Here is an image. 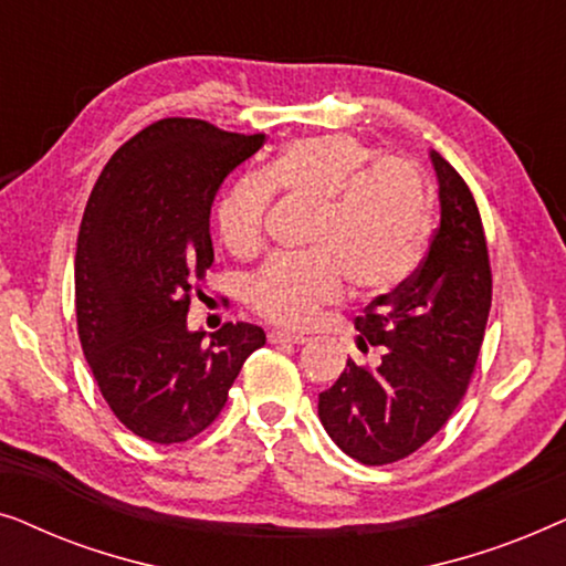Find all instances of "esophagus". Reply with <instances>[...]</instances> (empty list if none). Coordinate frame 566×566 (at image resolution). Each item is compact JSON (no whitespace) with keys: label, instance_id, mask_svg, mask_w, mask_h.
Masks as SVG:
<instances>
[{"label":"esophagus","instance_id":"1","mask_svg":"<svg viewBox=\"0 0 566 566\" xmlns=\"http://www.w3.org/2000/svg\"><path fill=\"white\" fill-rule=\"evenodd\" d=\"M268 339L273 345H281V343H293V345H304L306 343V335H301V332H291V329H270L268 332Z\"/></svg>","mask_w":566,"mask_h":566}]
</instances>
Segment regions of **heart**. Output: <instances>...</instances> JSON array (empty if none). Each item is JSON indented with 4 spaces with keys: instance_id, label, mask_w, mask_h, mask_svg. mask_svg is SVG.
I'll return each mask as SVG.
<instances>
[{
    "instance_id": "b5f03b06",
    "label": "heart",
    "mask_w": 566,
    "mask_h": 566,
    "mask_svg": "<svg viewBox=\"0 0 566 566\" xmlns=\"http://www.w3.org/2000/svg\"><path fill=\"white\" fill-rule=\"evenodd\" d=\"M273 190L316 206L306 254H273L244 281V296L270 322L306 327L339 301L347 281L381 296L409 281L430 237V196L422 177L381 161L358 138L306 136L285 144L262 172L242 175L216 206V229L237 254L262 244Z\"/></svg>"
}]
</instances>
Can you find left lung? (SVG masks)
<instances>
[{
	"label": "left lung",
	"instance_id": "1",
	"mask_svg": "<svg viewBox=\"0 0 566 566\" xmlns=\"http://www.w3.org/2000/svg\"><path fill=\"white\" fill-rule=\"evenodd\" d=\"M440 227L415 275L370 301L355 345L374 368L347 366L319 394V420L347 455L384 467L428 443L474 374L492 306V270L479 208L461 175L430 149Z\"/></svg>",
	"mask_w": 566,
	"mask_h": 566
}]
</instances>
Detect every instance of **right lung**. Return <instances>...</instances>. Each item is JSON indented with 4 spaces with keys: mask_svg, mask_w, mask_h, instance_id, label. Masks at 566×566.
I'll return each instance as SVG.
<instances>
[{
    "mask_svg": "<svg viewBox=\"0 0 566 566\" xmlns=\"http://www.w3.org/2000/svg\"><path fill=\"white\" fill-rule=\"evenodd\" d=\"M262 142L196 118L157 120L113 154L84 208L74 260L84 358L113 415L151 443L203 432L265 345L247 322L211 339L188 327L192 285L213 262V198Z\"/></svg>",
    "mask_w": 566,
    "mask_h": 566,
    "instance_id": "obj_1",
    "label": "right lung"
}]
</instances>
